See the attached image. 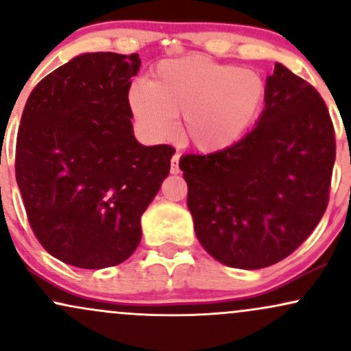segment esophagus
Instances as JSON below:
<instances>
[{
  "instance_id": "obj_1",
  "label": "esophagus",
  "mask_w": 351,
  "mask_h": 351,
  "mask_svg": "<svg viewBox=\"0 0 351 351\" xmlns=\"http://www.w3.org/2000/svg\"><path fill=\"white\" fill-rule=\"evenodd\" d=\"M178 162H180V153H175V155H173V158H171V167H170L171 175H178V173H180Z\"/></svg>"
}]
</instances>
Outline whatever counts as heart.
<instances>
[{
	"mask_svg": "<svg viewBox=\"0 0 351 351\" xmlns=\"http://www.w3.org/2000/svg\"><path fill=\"white\" fill-rule=\"evenodd\" d=\"M267 84L259 72L186 56L160 62L150 80H136L128 106L152 138H167L181 120V136L201 153L239 142L263 114Z\"/></svg>",
	"mask_w": 351,
	"mask_h": 351,
	"instance_id": "1",
	"label": "heart"
}]
</instances>
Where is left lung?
Wrapping results in <instances>:
<instances>
[{
	"label": "left lung",
	"mask_w": 351,
	"mask_h": 351,
	"mask_svg": "<svg viewBox=\"0 0 351 351\" xmlns=\"http://www.w3.org/2000/svg\"><path fill=\"white\" fill-rule=\"evenodd\" d=\"M256 127L211 155H186L195 232L209 256L236 269L269 267L310 236L328 204L335 134L320 94L277 62Z\"/></svg>",
	"instance_id": "left-lung-1"
}]
</instances>
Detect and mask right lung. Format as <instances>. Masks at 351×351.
I'll use <instances>...</instances> for the list:
<instances>
[{
	"label": "right lung",
	"instance_id": "obj_1",
	"mask_svg": "<svg viewBox=\"0 0 351 351\" xmlns=\"http://www.w3.org/2000/svg\"><path fill=\"white\" fill-rule=\"evenodd\" d=\"M138 54L84 52L46 75L24 106L16 181L36 237L80 269L127 261L140 219L170 173V145L134 135L128 90Z\"/></svg>",
	"mask_w": 351,
	"mask_h": 351
}]
</instances>
